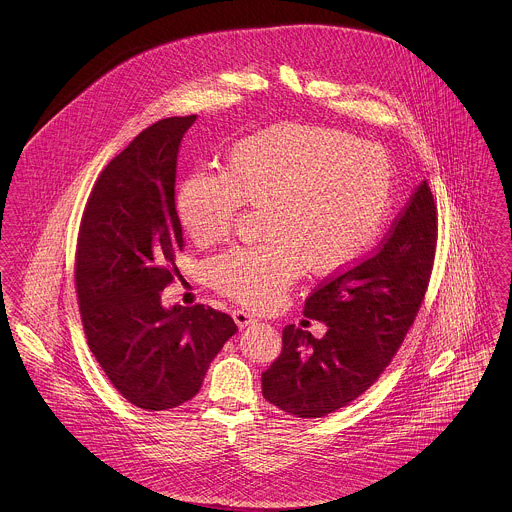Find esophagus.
I'll list each match as a JSON object with an SVG mask.
<instances>
[{
    "label": "esophagus",
    "mask_w": 512,
    "mask_h": 512,
    "mask_svg": "<svg viewBox=\"0 0 512 512\" xmlns=\"http://www.w3.org/2000/svg\"><path fill=\"white\" fill-rule=\"evenodd\" d=\"M232 318H234V322L238 324L240 330H244L247 326H251V324L257 322V318L253 317V315H249L247 311H234Z\"/></svg>",
    "instance_id": "obj_1"
}]
</instances>
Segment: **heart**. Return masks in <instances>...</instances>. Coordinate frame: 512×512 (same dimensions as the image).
I'll return each instance as SVG.
<instances>
[{"instance_id":"1","label":"heart","mask_w":512,"mask_h":512,"mask_svg":"<svg viewBox=\"0 0 512 512\" xmlns=\"http://www.w3.org/2000/svg\"><path fill=\"white\" fill-rule=\"evenodd\" d=\"M393 188L384 147L332 128L276 124L230 147L224 172H190L174 201L197 247L224 242L244 205L265 211L267 244L228 249L209 278L222 295L268 311L303 268L332 278L355 267L390 219Z\"/></svg>"}]
</instances>
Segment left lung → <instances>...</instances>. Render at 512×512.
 <instances>
[{"label": "left lung", "mask_w": 512, "mask_h": 512, "mask_svg": "<svg viewBox=\"0 0 512 512\" xmlns=\"http://www.w3.org/2000/svg\"><path fill=\"white\" fill-rule=\"evenodd\" d=\"M438 207L424 180L382 247L305 301V317L328 326L324 338L288 324L282 353L263 372L268 403L299 418L334 413L363 395L390 365L430 284Z\"/></svg>", "instance_id": "left-lung-1"}]
</instances>
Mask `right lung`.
<instances>
[{"label": "right lung", "mask_w": 512, "mask_h": 512, "mask_svg": "<svg viewBox=\"0 0 512 512\" xmlns=\"http://www.w3.org/2000/svg\"><path fill=\"white\" fill-rule=\"evenodd\" d=\"M197 115L153 122L109 161L86 201L74 286L88 347L122 397L146 411L190 401L238 332L211 307L161 305L184 249L176 157Z\"/></svg>", "instance_id": "add662e5"}]
</instances>
